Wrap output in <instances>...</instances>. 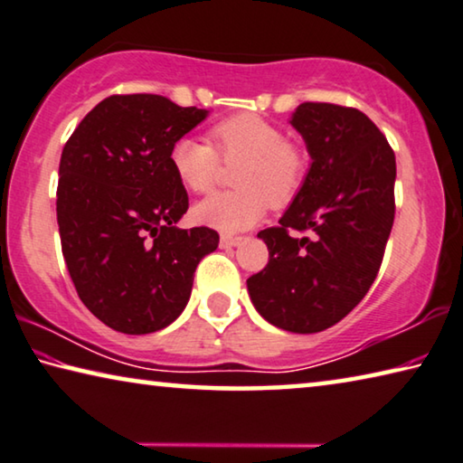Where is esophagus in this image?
<instances>
[{
  "label": "esophagus",
  "instance_id": "34e87169",
  "mask_svg": "<svg viewBox=\"0 0 463 463\" xmlns=\"http://www.w3.org/2000/svg\"><path fill=\"white\" fill-rule=\"evenodd\" d=\"M241 240H244V238H240V236H222V240H219V244H222V248H233V246L241 244Z\"/></svg>",
  "mask_w": 463,
  "mask_h": 463
}]
</instances>
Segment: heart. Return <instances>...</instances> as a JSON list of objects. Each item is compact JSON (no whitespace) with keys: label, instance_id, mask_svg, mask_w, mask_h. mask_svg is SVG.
I'll return each instance as SVG.
<instances>
[{"label":"heart","instance_id":"b5f03b06","mask_svg":"<svg viewBox=\"0 0 463 463\" xmlns=\"http://www.w3.org/2000/svg\"><path fill=\"white\" fill-rule=\"evenodd\" d=\"M211 142L180 137L170 149L178 180L193 193H209L222 176L223 162L240 164V191L213 193L194 207V219L213 230L233 233L260 222L269 207L289 204L306 184L309 154L287 139L281 127L256 115H236L211 127Z\"/></svg>","mask_w":463,"mask_h":463}]
</instances>
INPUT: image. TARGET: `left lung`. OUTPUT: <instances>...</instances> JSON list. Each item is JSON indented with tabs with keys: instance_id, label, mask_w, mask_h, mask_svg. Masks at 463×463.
Segmentation results:
<instances>
[{
	"instance_id": "8db88e82",
	"label": "left lung",
	"mask_w": 463,
	"mask_h": 463,
	"mask_svg": "<svg viewBox=\"0 0 463 463\" xmlns=\"http://www.w3.org/2000/svg\"><path fill=\"white\" fill-rule=\"evenodd\" d=\"M291 125L314 162L279 225L259 232L269 264L248 291L264 320L312 335L353 312L380 272L396 215V156L351 106L303 102Z\"/></svg>"
}]
</instances>
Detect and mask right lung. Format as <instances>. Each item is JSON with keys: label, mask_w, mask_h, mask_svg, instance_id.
Masks as SVG:
<instances>
[{"label": "right lung", "mask_w": 463, "mask_h": 463, "mask_svg": "<svg viewBox=\"0 0 463 463\" xmlns=\"http://www.w3.org/2000/svg\"><path fill=\"white\" fill-rule=\"evenodd\" d=\"M204 117L157 94H115L83 117L61 154V252L83 306L123 335L176 320L196 264L219 244L211 227H176L188 194L170 149Z\"/></svg>", "instance_id": "obj_1"}]
</instances>
